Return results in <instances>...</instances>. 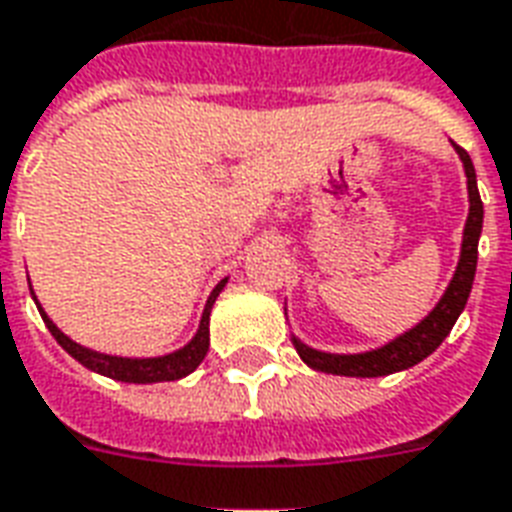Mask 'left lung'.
Wrapping results in <instances>:
<instances>
[{
  "label": "left lung",
  "instance_id": "left-lung-1",
  "mask_svg": "<svg viewBox=\"0 0 512 512\" xmlns=\"http://www.w3.org/2000/svg\"><path fill=\"white\" fill-rule=\"evenodd\" d=\"M459 153L461 164H464V175H467V191H470V215L464 224V237H461V253L456 272H453L451 283L445 288L440 302L434 310L426 315L421 324L407 329L405 334L394 337L391 343L380 345L375 351L364 353H326L315 351L305 345L299 337L294 340L299 359L305 361L307 367L318 372H329V375H345V378H380V375H391V372H402L407 367H416L418 361H424L429 353L440 348L445 337L451 334L456 318L461 315L467 299H470L472 280H475V267H478V240L480 229H483V202L478 194V180H475V167H472L470 153L453 145Z\"/></svg>",
  "mask_w": 512,
  "mask_h": 512
}]
</instances>
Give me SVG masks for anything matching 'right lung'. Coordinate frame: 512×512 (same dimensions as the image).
I'll list each match as a JSON object with an SVG mask.
<instances>
[{"instance_id":"add662e5","label":"right lung","mask_w":512,"mask_h":512,"mask_svg":"<svg viewBox=\"0 0 512 512\" xmlns=\"http://www.w3.org/2000/svg\"><path fill=\"white\" fill-rule=\"evenodd\" d=\"M224 286L226 278L213 288V294H210V299H207L205 305V313H202V321H199V329L197 334L191 337V343H186L183 348H178V351L167 353V356H151V359L110 356V353L91 351L86 345L69 340L67 334L61 332L59 326L48 318V313L42 310L37 297H34V291L32 297L34 302H37V310H40L42 321L48 326V332L56 337V343H59L72 359H78L83 367H88L91 372H99V375H105V378L124 380V383H164V380H180L186 378V375H191L207 356V348H210V310H213L215 299L224 291Z\"/></svg>"}]
</instances>
